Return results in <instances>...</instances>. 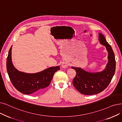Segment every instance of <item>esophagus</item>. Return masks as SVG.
<instances>
[{"mask_svg":"<svg viewBox=\"0 0 122 122\" xmlns=\"http://www.w3.org/2000/svg\"><path fill=\"white\" fill-rule=\"evenodd\" d=\"M68 66V62H67L66 61H63L62 63V65L61 66L63 68H66Z\"/></svg>","mask_w":122,"mask_h":122,"instance_id":"esophagus-1","label":"esophagus"}]
</instances>
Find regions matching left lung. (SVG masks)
Returning a JSON list of instances; mask_svg holds the SVG:
<instances>
[{
  "mask_svg": "<svg viewBox=\"0 0 122 122\" xmlns=\"http://www.w3.org/2000/svg\"><path fill=\"white\" fill-rule=\"evenodd\" d=\"M98 40L101 44L106 47L108 53V61L104 69L100 72H90L80 67H71L76 72L73 80V85L79 92L84 95H94L104 91L115 74L116 61L112 47L102 33H99Z\"/></svg>",
  "mask_w": 122,
  "mask_h": 122,
  "instance_id": "1",
  "label": "left lung"
}]
</instances>
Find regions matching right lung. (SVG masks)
Returning <instances> with one entry per match:
<instances>
[{
	"label": "right lung",
	"mask_w": 122,
	"mask_h": 122,
	"mask_svg": "<svg viewBox=\"0 0 122 122\" xmlns=\"http://www.w3.org/2000/svg\"><path fill=\"white\" fill-rule=\"evenodd\" d=\"M12 46L8 52L6 68L10 80L18 91L24 94H36L48 87L54 73L60 70L59 66L51 67L35 73L18 71L14 66L11 58Z\"/></svg>",
	"instance_id": "add662e5"
}]
</instances>
